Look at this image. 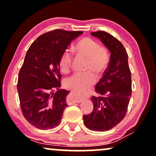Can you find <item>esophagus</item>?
Returning <instances> with one entry per match:
<instances>
[{
    "label": "esophagus",
    "mask_w": 156,
    "mask_h": 156,
    "mask_svg": "<svg viewBox=\"0 0 156 156\" xmlns=\"http://www.w3.org/2000/svg\"><path fill=\"white\" fill-rule=\"evenodd\" d=\"M73 96H74L73 97V103H80V102L83 101L84 98L83 96L80 95V94H77L76 92H73Z\"/></svg>",
    "instance_id": "1"
}]
</instances>
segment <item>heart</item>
Returning <instances> with one entry per match:
<instances>
[{
  "mask_svg": "<svg viewBox=\"0 0 156 156\" xmlns=\"http://www.w3.org/2000/svg\"><path fill=\"white\" fill-rule=\"evenodd\" d=\"M79 53L89 58V69H92L98 74H101L108 67L109 57L106 51L100 47V44L90 38H84L78 42L76 46ZM72 53L67 50L63 53L60 58L59 66L63 73H67L72 65ZM96 82V76L92 71L81 73L76 72L66 80V85L69 89L78 92L87 91Z\"/></svg>",
  "mask_w": 156,
  "mask_h": 156,
  "instance_id": "1",
  "label": "heart"
}]
</instances>
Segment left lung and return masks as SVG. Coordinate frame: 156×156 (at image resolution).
I'll return each mask as SVG.
<instances>
[{
	"label": "left lung",
	"mask_w": 156,
	"mask_h": 156,
	"mask_svg": "<svg viewBox=\"0 0 156 156\" xmlns=\"http://www.w3.org/2000/svg\"><path fill=\"white\" fill-rule=\"evenodd\" d=\"M91 35L101 41L110 52V61L103 76L97 83L98 96L91 98L94 108L83 115L84 124L94 131H106L122 120L131 97V74L128 55L122 44L108 33L98 31Z\"/></svg>",
	"instance_id": "left-lung-1"
}]
</instances>
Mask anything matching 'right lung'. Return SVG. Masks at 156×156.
Listing matches in <instances>:
<instances>
[{
	"instance_id": "obj_1",
	"label": "right lung",
	"mask_w": 156,
	"mask_h": 156,
	"mask_svg": "<svg viewBox=\"0 0 156 156\" xmlns=\"http://www.w3.org/2000/svg\"><path fill=\"white\" fill-rule=\"evenodd\" d=\"M82 34L61 29L48 32L39 36L27 51L19 73L17 92L23 116L37 128L52 129L59 124L69 93L58 89L60 58Z\"/></svg>"
}]
</instances>
